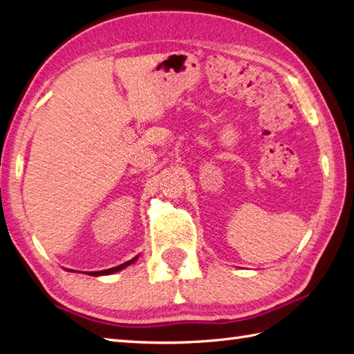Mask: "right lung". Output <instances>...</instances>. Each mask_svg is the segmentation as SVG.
Listing matches in <instances>:
<instances>
[{
  "label": "right lung",
  "mask_w": 354,
  "mask_h": 354,
  "mask_svg": "<svg viewBox=\"0 0 354 354\" xmlns=\"http://www.w3.org/2000/svg\"><path fill=\"white\" fill-rule=\"evenodd\" d=\"M137 258L138 257H136V258H133L131 261H127V262H123V264H120V266H118V267H113V268H109V270H102V271H90V276H102V274H113V273H116V271H119V270H122V268H125V267H128V266H131V264H134V262L137 261Z\"/></svg>",
  "instance_id": "add662e5"
}]
</instances>
